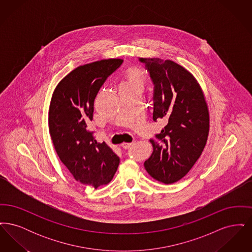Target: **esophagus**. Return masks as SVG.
I'll list each match as a JSON object with an SVG mask.
<instances>
[{"instance_id": "obj_1", "label": "esophagus", "mask_w": 252, "mask_h": 252, "mask_svg": "<svg viewBox=\"0 0 252 252\" xmlns=\"http://www.w3.org/2000/svg\"><path fill=\"white\" fill-rule=\"evenodd\" d=\"M133 144H134V142H132V143H123L122 146H123V148H125V149H128Z\"/></svg>"}]
</instances>
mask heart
Listing matches in <instances>:
<instances>
[{"mask_svg": "<svg viewBox=\"0 0 252 252\" xmlns=\"http://www.w3.org/2000/svg\"><path fill=\"white\" fill-rule=\"evenodd\" d=\"M144 86V78L142 72L138 69H130L125 79L122 81L121 87L125 88H135V87H142Z\"/></svg>", "mask_w": 252, "mask_h": 252, "instance_id": "heart-1", "label": "heart"}]
</instances>
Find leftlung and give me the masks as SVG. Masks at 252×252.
<instances>
[{
	"label": "left lung",
	"instance_id": "1",
	"mask_svg": "<svg viewBox=\"0 0 252 252\" xmlns=\"http://www.w3.org/2000/svg\"><path fill=\"white\" fill-rule=\"evenodd\" d=\"M153 83V120L165 126L150 140L147 173L165 184L181 180L201 155L209 134L203 93L192 73L171 60L138 59Z\"/></svg>",
	"mask_w": 252,
	"mask_h": 252
}]
</instances>
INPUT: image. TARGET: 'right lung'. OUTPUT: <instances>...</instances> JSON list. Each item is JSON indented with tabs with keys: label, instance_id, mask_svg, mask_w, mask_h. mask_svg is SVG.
Wrapping results in <instances>:
<instances>
[{
	"label": "right lung",
	"instance_id": "obj_1",
	"mask_svg": "<svg viewBox=\"0 0 252 252\" xmlns=\"http://www.w3.org/2000/svg\"><path fill=\"white\" fill-rule=\"evenodd\" d=\"M123 60H100L79 66L57 86L49 109V130L63 164L81 183L98 188L112 180L120 158L106 143H97L88 125L96 95Z\"/></svg>",
	"mask_w": 252,
	"mask_h": 252
}]
</instances>
